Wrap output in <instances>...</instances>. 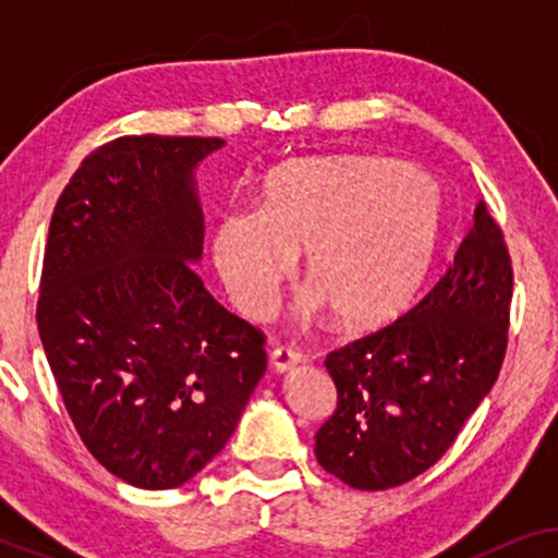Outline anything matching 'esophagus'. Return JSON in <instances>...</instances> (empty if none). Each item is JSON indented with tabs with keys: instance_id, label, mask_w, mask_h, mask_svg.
Instances as JSON below:
<instances>
[{
	"instance_id": "34e87169",
	"label": "esophagus",
	"mask_w": 558,
	"mask_h": 558,
	"mask_svg": "<svg viewBox=\"0 0 558 558\" xmlns=\"http://www.w3.org/2000/svg\"><path fill=\"white\" fill-rule=\"evenodd\" d=\"M269 363H271V368L277 371V373H287L289 368H294L296 363H302V353L296 348L279 345V348L271 350Z\"/></svg>"
}]
</instances>
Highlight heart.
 Wrapping results in <instances>:
<instances>
[{"label": "heart", "mask_w": 558, "mask_h": 558, "mask_svg": "<svg viewBox=\"0 0 558 558\" xmlns=\"http://www.w3.org/2000/svg\"><path fill=\"white\" fill-rule=\"evenodd\" d=\"M441 235V193L429 174L388 157L302 159L264 180L256 208H228L210 258L248 319L277 307L304 251L302 310L325 304L342 327L401 315L429 271Z\"/></svg>", "instance_id": "heart-1"}]
</instances>
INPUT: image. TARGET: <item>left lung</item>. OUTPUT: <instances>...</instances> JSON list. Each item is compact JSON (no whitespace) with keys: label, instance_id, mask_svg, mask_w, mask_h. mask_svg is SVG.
<instances>
[{"label":"left lung","instance_id":"8db88e82","mask_svg":"<svg viewBox=\"0 0 558 558\" xmlns=\"http://www.w3.org/2000/svg\"><path fill=\"white\" fill-rule=\"evenodd\" d=\"M510 296L506 241L480 201L432 292L327 355L338 407L315 434L317 462L355 490H388L429 470L498 380Z\"/></svg>","mask_w":558,"mask_h":558}]
</instances>
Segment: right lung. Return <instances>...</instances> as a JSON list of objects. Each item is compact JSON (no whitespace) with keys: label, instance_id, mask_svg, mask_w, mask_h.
Masks as SVG:
<instances>
[{"label":"right lung","instance_id":"obj_1","mask_svg":"<svg viewBox=\"0 0 558 558\" xmlns=\"http://www.w3.org/2000/svg\"><path fill=\"white\" fill-rule=\"evenodd\" d=\"M205 136H121L68 182L50 220L37 330L75 432L144 490L195 477L266 371L264 335L213 300L195 264Z\"/></svg>","mask_w":558,"mask_h":558}]
</instances>
